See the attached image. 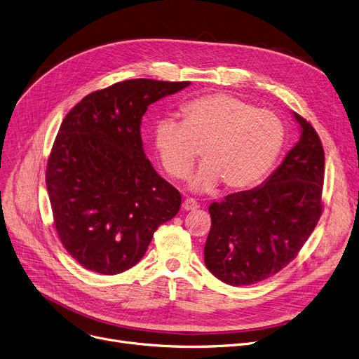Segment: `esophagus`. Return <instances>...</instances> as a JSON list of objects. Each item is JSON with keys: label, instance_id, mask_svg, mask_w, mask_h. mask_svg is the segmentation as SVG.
I'll list each match as a JSON object with an SVG mask.
<instances>
[{"label": "esophagus", "instance_id": "obj_1", "mask_svg": "<svg viewBox=\"0 0 359 359\" xmlns=\"http://www.w3.org/2000/svg\"><path fill=\"white\" fill-rule=\"evenodd\" d=\"M200 205H198V203L194 200V198H191V197H187L184 201H182V208L185 210V212H189V210H196V208H198Z\"/></svg>", "mask_w": 359, "mask_h": 359}]
</instances>
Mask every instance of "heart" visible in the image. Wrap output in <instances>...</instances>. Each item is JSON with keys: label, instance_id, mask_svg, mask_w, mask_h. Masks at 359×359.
I'll return each mask as SVG.
<instances>
[{"label": "heart", "instance_id": "1", "mask_svg": "<svg viewBox=\"0 0 359 359\" xmlns=\"http://www.w3.org/2000/svg\"><path fill=\"white\" fill-rule=\"evenodd\" d=\"M181 118L156 121L154 144L165 172L174 180L189 175L200 151L204 162L191 180L196 191H210L219 182L226 189L257 184L284 144V128L276 114L224 93L185 102Z\"/></svg>", "mask_w": 359, "mask_h": 359}]
</instances>
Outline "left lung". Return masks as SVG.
Returning a JSON list of instances; mask_svg holds the SVG:
<instances>
[{
    "label": "left lung",
    "instance_id": "8db88e82",
    "mask_svg": "<svg viewBox=\"0 0 359 359\" xmlns=\"http://www.w3.org/2000/svg\"><path fill=\"white\" fill-rule=\"evenodd\" d=\"M299 143L261 185L208 207L212 229L204 262L229 285H252L276 276L299 255L322 212L325 151L300 114Z\"/></svg>",
    "mask_w": 359,
    "mask_h": 359
}]
</instances>
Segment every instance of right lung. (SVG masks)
I'll use <instances>...</instances> for the list:
<instances>
[{
  "instance_id": "add662e5",
  "label": "right lung",
  "mask_w": 359,
  "mask_h": 359,
  "mask_svg": "<svg viewBox=\"0 0 359 359\" xmlns=\"http://www.w3.org/2000/svg\"><path fill=\"white\" fill-rule=\"evenodd\" d=\"M188 81L128 79L83 97L63 118L46 166L57 238L83 268L116 276L135 266L181 194L146 159L149 105Z\"/></svg>"
}]
</instances>
